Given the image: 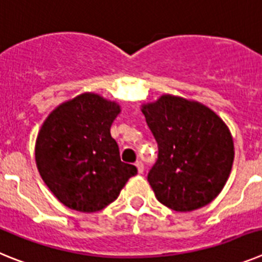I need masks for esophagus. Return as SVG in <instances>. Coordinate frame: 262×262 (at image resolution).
Instances as JSON below:
<instances>
[{
    "label": "esophagus",
    "instance_id": "1",
    "mask_svg": "<svg viewBox=\"0 0 262 262\" xmlns=\"http://www.w3.org/2000/svg\"><path fill=\"white\" fill-rule=\"evenodd\" d=\"M135 165H136V168H138V173H139V174H142V173L144 172V165H143L142 161H136Z\"/></svg>",
    "mask_w": 262,
    "mask_h": 262
}]
</instances>
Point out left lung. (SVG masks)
<instances>
[{
	"instance_id": "left-lung-1",
	"label": "left lung",
	"mask_w": 262,
	"mask_h": 262,
	"mask_svg": "<svg viewBox=\"0 0 262 262\" xmlns=\"http://www.w3.org/2000/svg\"><path fill=\"white\" fill-rule=\"evenodd\" d=\"M142 113L159 145L157 161L148 173L159 202L180 212L212 202L230 177L235 157L223 119L203 103L170 94L142 105Z\"/></svg>"
}]
</instances>
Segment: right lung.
<instances>
[{
    "label": "right lung",
    "mask_w": 262,
    "mask_h": 262,
    "mask_svg": "<svg viewBox=\"0 0 262 262\" xmlns=\"http://www.w3.org/2000/svg\"><path fill=\"white\" fill-rule=\"evenodd\" d=\"M120 106L82 93L57 106L39 129L35 161L40 177L64 206L96 212L114 202L135 165L120 161L110 127Z\"/></svg>",
    "instance_id": "1"
}]
</instances>
